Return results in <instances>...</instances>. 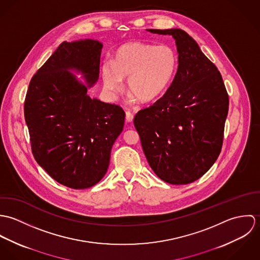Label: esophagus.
Returning <instances> with one entry per match:
<instances>
[{
  "mask_svg": "<svg viewBox=\"0 0 260 260\" xmlns=\"http://www.w3.org/2000/svg\"><path fill=\"white\" fill-rule=\"evenodd\" d=\"M133 118H134V115L130 111H126V121L128 123H131L133 121Z\"/></svg>",
  "mask_w": 260,
  "mask_h": 260,
  "instance_id": "obj_1",
  "label": "esophagus"
}]
</instances>
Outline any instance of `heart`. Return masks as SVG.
Here are the masks:
<instances>
[{
	"label": "heart",
	"mask_w": 260,
	"mask_h": 260,
	"mask_svg": "<svg viewBox=\"0 0 260 260\" xmlns=\"http://www.w3.org/2000/svg\"><path fill=\"white\" fill-rule=\"evenodd\" d=\"M177 65V54L168 45L126 43L115 51L112 63L102 67L104 88L110 97H115L127 78V89L132 95L144 103L151 102L167 90Z\"/></svg>",
	"instance_id": "heart-1"
}]
</instances>
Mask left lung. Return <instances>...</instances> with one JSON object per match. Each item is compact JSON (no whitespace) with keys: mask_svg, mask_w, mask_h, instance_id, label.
<instances>
[{"mask_svg":"<svg viewBox=\"0 0 260 260\" xmlns=\"http://www.w3.org/2000/svg\"><path fill=\"white\" fill-rule=\"evenodd\" d=\"M147 31L173 37L178 68L164 96L136 114L134 126L154 173L169 184H188L220 154L228 94L216 66L185 31Z\"/></svg>","mask_w":260,"mask_h":260,"instance_id":"8db88e82","label":"left lung"}]
</instances>
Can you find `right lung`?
Here are the masks:
<instances>
[{"label": "right lung", "instance_id": "1", "mask_svg": "<svg viewBox=\"0 0 260 260\" xmlns=\"http://www.w3.org/2000/svg\"><path fill=\"white\" fill-rule=\"evenodd\" d=\"M102 48L92 39L63 42L33 76L26 95L25 120L38 164L73 189L89 188L104 177L124 127L121 107L87 93L99 79Z\"/></svg>", "mask_w": 260, "mask_h": 260}]
</instances>
